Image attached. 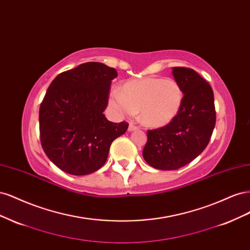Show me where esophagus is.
Masks as SVG:
<instances>
[{
    "label": "esophagus",
    "instance_id": "1",
    "mask_svg": "<svg viewBox=\"0 0 250 250\" xmlns=\"http://www.w3.org/2000/svg\"><path fill=\"white\" fill-rule=\"evenodd\" d=\"M135 129H138V127L135 126L133 123H130L129 126H128V131H133Z\"/></svg>",
    "mask_w": 250,
    "mask_h": 250
}]
</instances>
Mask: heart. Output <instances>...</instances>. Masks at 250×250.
Masks as SVG:
<instances>
[{
    "label": "heart",
    "instance_id": "obj_1",
    "mask_svg": "<svg viewBox=\"0 0 250 250\" xmlns=\"http://www.w3.org/2000/svg\"><path fill=\"white\" fill-rule=\"evenodd\" d=\"M108 99L120 116L131 117L139 110L146 126L162 127L177 116L184 92L174 79L146 77L125 83L122 92L111 88Z\"/></svg>",
    "mask_w": 250,
    "mask_h": 250
}]
</instances>
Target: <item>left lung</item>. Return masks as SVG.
<instances>
[{"instance_id":"1","label":"left lung","mask_w":250,"mask_h":250,"mask_svg":"<svg viewBox=\"0 0 250 250\" xmlns=\"http://www.w3.org/2000/svg\"><path fill=\"white\" fill-rule=\"evenodd\" d=\"M172 74L183 88L184 101L169 124L148 130L143 157L158 170H176L206 149L216 124L214 93L208 82L192 69L174 66Z\"/></svg>"}]
</instances>
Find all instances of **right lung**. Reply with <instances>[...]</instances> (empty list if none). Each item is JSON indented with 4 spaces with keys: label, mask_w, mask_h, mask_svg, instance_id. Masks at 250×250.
<instances>
[{
    "label": "right lung",
    "mask_w": 250,
    "mask_h": 250,
    "mask_svg": "<svg viewBox=\"0 0 250 250\" xmlns=\"http://www.w3.org/2000/svg\"><path fill=\"white\" fill-rule=\"evenodd\" d=\"M117 71L101 62H85L52 81L40 108L41 143L55 166L72 175H87L107 160L111 143L128 123L104 116Z\"/></svg>",
    "instance_id": "add662e5"
}]
</instances>
